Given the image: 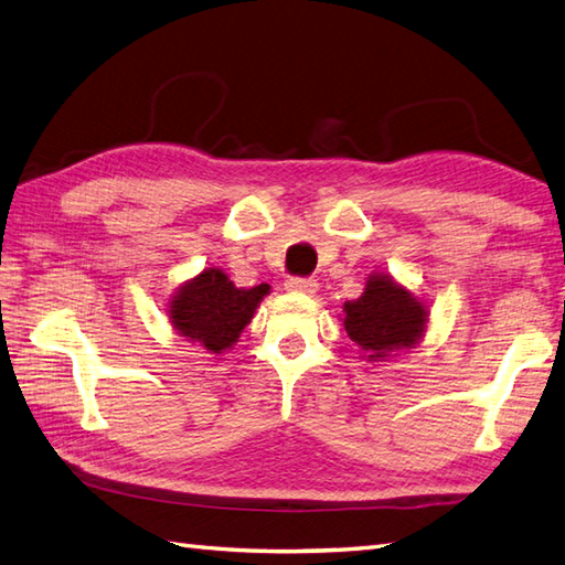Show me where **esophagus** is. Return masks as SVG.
I'll return each instance as SVG.
<instances>
[{"mask_svg":"<svg viewBox=\"0 0 565 565\" xmlns=\"http://www.w3.org/2000/svg\"><path fill=\"white\" fill-rule=\"evenodd\" d=\"M290 292H302V295H315L317 292V280L311 278H290L285 282Z\"/></svg>","mask_w":565,"mask_h":565,"instance_id":"esophagus-1","label":"esophagus"}]
</instances>
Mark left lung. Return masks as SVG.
<instances>
[{
  "label": "left lung",
  "mask_w": 565,
  "mask_h": 565,
  "mask_svg": "<svg viewBox=\"0 0 565 565\" xmlns=\"http://www.w3.org/2000/svg\"><path fill=\"white\" fill-rule=\"evenodd\" d=\"M343 315L350 341L362 348L367 360L416 345L428 321V309L388 275H370L365 292L345 302Z\"/></svg>",
  "instance_id": "left-lung-1"
}]
</instances>
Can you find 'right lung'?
Here are the masks:
<instances>
[{"instance_id":"add662e5","label":"right lung","mask_w":565,"mask_h":565,"mask_svg":"<svg viewBox=\"0 0 565 565\" xmlns=\"http://www.w3.org/2000/svg\"><path fill=\"white\" fill-rule=\"evenodd\" d=\"M268 292L266 282L242 290L222 270L205 268L173 295L169 317L181 335L205 345L210 353H222L236 343Z\"/></svg>"}]
</instances>
